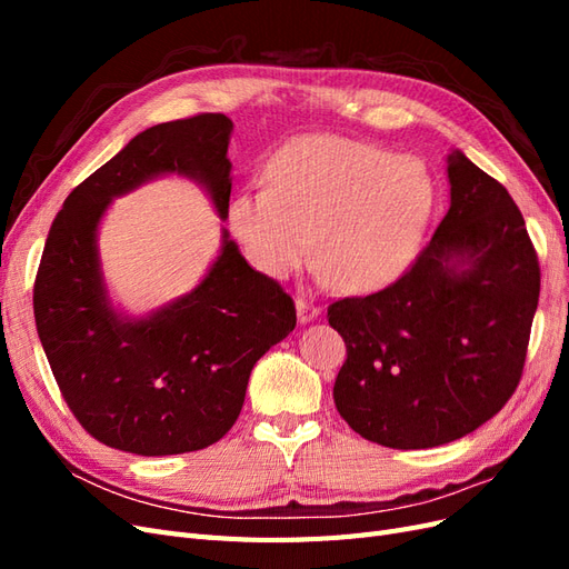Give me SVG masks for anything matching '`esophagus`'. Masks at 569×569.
Returning a JSON list of instances; mask_svg holds the SVG:
<instances>
[{"instance_id": "34e87169", "label": "esophagus", "mask_w": 569, "mask_h": 569, "mask_svg": "<svg viewBox=\"0 0 569 569\" xmlns=\"http://www.w3.org/2000/svg\"><path fill=\"white\" fill-rule=\"evenodd\" d=\"M297 316H299V322H311L320 316V308L311 299L299 297L297 299Z\"/></svg>"}]
</instances>
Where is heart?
Masks as SVG:
<instances>
[{
	"label": "heart",
	"instance_id": "heart-1",
	"mask_svg": "<svg viewBox=\"0 0 569 569\" xmlns=\"http://www.w3.org/2000/svg\"><path fill=\"white\" fill-rule=\"evenodd\" d=\"M437 201L416 157L320 134L282 149L268 187H249L230 203V226L249 261L284 280L313 256L325 282L349 291L382 287L416 253Z\"/></svg>",
	"mask_w": 569,
	"mask_h": 569
}]
</instances>
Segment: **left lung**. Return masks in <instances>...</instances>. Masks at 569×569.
<instances>
[{
	"instance_id": "8db88e82",
	"label": "left lung",
	"mask_w": 569,
	"mask_h": 569,
	"mask_svg": "<svg viewBox=\"0 0 569 569\" xmlns=\"http://www.w3.org/2000/svg\"><path fill=\"white\" fill-rule=\"evenodd\" d=\"M451 206L389 287L330 303L347 343L339 416L389 449H432L475 432L518 389L541 270L508 189L449 153Z\"/></svg>"
}]
</instances>
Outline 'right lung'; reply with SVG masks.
I'll use <instances>...</instances> for the list:
<instances>
[{"mask_svg":"<svg viewBox=\"0 0 569 569\" xmlns=\"http://www.w3.org/2000/svg\"><path fill=\"white\" fill-rule=\"evenodd\" d=\"M232 120L199 113L153 126L66 197L51 222L32 308L49 368L76 420L97 441L137 456L206 449L230 432L251 368L297 325L291 297L253 270L222 230L197 289L147 318L113 311L97 228L113 197L178 173L230 209Z\"/></svg>","mask_w":569,"mask_h":569,"instance_id":"obj_1","label":"right lung"}]
</instances>
